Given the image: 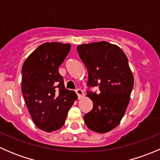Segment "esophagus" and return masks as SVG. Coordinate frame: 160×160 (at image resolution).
I'll list each match as a JSON object with an SVG mask.
<instances>
[{"label": "esophagus", "instance_id": "esophagus-1", "mask_svg": "<svg viewBox=\"0 0 160 160\" xmlns=\"http://www.w3.org/2000/svg\"><path fill=\"white\" fill-rule=\"evenodd\" d=\"M76 93H77V96H78V98H83V96H84L83 91L81 89H80V88H78V89L76 90Z\"/></svg>", "mask_w": 160, "mask_h": 160}]
</instances>
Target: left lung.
Listing matches in <instances>:
<instances>
[{
    "instance_id": "left-lung-1",
    "label": "left lung",
    "mask_w": 160,
    "mask_h": 160,
    "mask_svg": "<svg viewBox=\"0 0 160 160\" xmlns=\"http://www.w3.org/2000/svg\"><path fill=\"white\" fill-rule=\"evenodd\" d=\"M88 72V97L93 108L83 118L90 130L105 133L124 116L134 84L128 58L118 46L107 42L83 44L77 48ZM98 86V94L89 89Z\"/></svg>"
}]
</instances>
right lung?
Returning <instances> with one entry per match:
<instances>
[{"instance_id":"right-lung-1","label":"right lung","mask_w":160,"mask_h":160,"mask_svg":"<svg viewBox=\"0 0 160 160\" xmlns=\"http://www.w3.org/2000/svg\"><path fill=\"white\" fill-rule=\"evenodd\" d=\"M70 44L46 42L27 58L22 69V92L35 125L47 132L62 128L77 96L64 86L59 66Z\"/></svg>"}]
</instances>
